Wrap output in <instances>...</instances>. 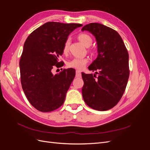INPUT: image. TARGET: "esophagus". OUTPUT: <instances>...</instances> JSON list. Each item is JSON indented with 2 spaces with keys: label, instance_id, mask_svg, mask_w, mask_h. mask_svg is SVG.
Returning <instances> with one entry per match:
<instances>
[{
  "label": "esophagus",
  "instance_id": "34e87169",
  "mask_svg": "<svg viewBox=\"0 0 150 150\" xmlns=\"http://www.w3.org/2000/svg\"><path fill=\"white\" fill-rule=\"evenodd\" d=\"M76 78H81V73L79 70H77L76 71Z\"/></svg>",
  "mask_w": 150,
  "mask_h": 150
}]
</instances>
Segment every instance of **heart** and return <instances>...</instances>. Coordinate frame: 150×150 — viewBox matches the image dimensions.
<instances>
[{"label":"heart","instance_id":"1","mask_svg":"<svg viewBox=\"0 0 150 150\" xmlns=\"http://www.w3.org/2000/svg\"><path fill=\"white\" fill-rule=\"evenodd\" d=\"M78 39L79 41L82 43L86 47H89L93 43V39L91 36L86 33H81L78 35ZM70 44V39H67L64 42V46H63V52L64 53H67L69 51V47ZM89 62V59L87 57L83 58H74L72 60L67 62V66L71 68L78 70H83L86 64Z\"/></svg>","mask_w":150,"mask_h":150}]
</instances>
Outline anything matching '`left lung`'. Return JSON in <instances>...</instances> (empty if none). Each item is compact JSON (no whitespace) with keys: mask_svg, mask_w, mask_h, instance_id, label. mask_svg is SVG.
Returning a JSON list of instances; mask_svg holds the SVG:
<instances>
[{"mask_svg":"<svg viewBox=\"0 0 150 150\" xmlns=\"http://www.w3.org/2000/svg\"><path fill=\"white\" fill-rule=\"evenodd\" d=\"M96 38L98 57L88 69L96 74L82 72V94L88 106L106 111L116 106L123 94L129 76V54L122 38L116 30L99 23L84 25Z\"/></svg>","mask_w":150,"mask_h":150,"instance_id":"obj_1","label":"left lung"}]
</instances>
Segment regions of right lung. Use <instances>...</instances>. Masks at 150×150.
I'll return each instance as SVG.
<instances>
[{"label": "right lung", "mask_w": 150, "mask_h": 150, "mask_svg": "<svg viewBox=\"0 0 150 150\" xmlns=\"http://www.w3.org/2000/svg\"><path fill=\"white\" fill-rule=\"evenodd\" d=\"M80 24L48 22L34 30L27 38L19 62L22 88L29 103L42 112H50L61 106L73 81L72 68L53 75L54 66L63 54L67 37Z\"/></svg>", "instance_id": "right-lung-1"}]
</instances>
